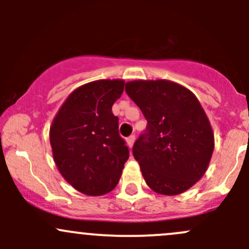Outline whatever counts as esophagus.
<instances>
[{
    "mask_svg": "<svg viewBox=\"0 0 249 249\" xmlns=\"http://www.w3.org/2000/svg\"><path fill=\"white\" fill-rule=\"evenodd\" d=\"M126 143H127V145H129V147L131 148L132 145H134V143H135V136L127 137V139H126Z\"/></svg>",
    "mask_w": 249,
    "mask_h": 249,
    "instance_id": "obj_1",
    "label": "esophagus"
}]
</instances>
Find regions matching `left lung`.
<instances>
[{
	"label": "left lung",
	"mask_w": 249,
	"mask_h": 249,
	"mask_svg": "<svg viewBox=\"0 0 249 249\" xmlns=\"http://www.w3.org/2000/svg\"><path fill=\"white\" fill-rule=\"evenodd\" d=\"M125 90L148 122L132 148L145 183L158 194H182L201 179L214 149L201 104L188 88L166 79L131 80Z\"/></svg>",
	"instance_id": "obj_1"
}]
</instances>
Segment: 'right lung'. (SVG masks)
Wrapping results in <instances>:
<instances>
[{"instance_id":"right-lung-1","label":"right lung","mask_w":249,"mask_h":249,"mask_svg":"<svg viewBox=\"0 0 249 249\" xmlns=\"http://www.w3.org/2000/svg\"><path fill=\"white\" fill-rule=\"evenodd\" d=\"M123 79H100L74 89L53 119L52 152L62 177L79 193L112 192L129 159L112 106L124 91Z\"/></svg>"}]
</instances>
